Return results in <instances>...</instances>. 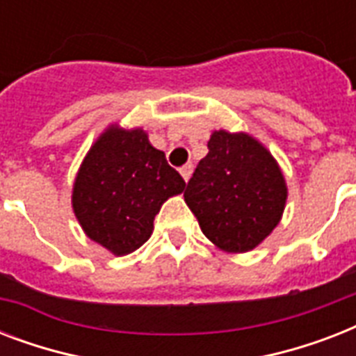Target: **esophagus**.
<instances>
[{"mask_svg": "<svg viewBox=\"0 0 356 356\" xmlns=\"http://www.w3.org/2000/svg\"><path fill=\"white\" fill-rule=\"evenodd\" d=\"M179 172H181V175H183L184 181H188L190 175H192V172H194V166H192V164H190V162H188V164H184V166L181 168Z\"/></svg>", "mask_w": 356, "mask_h": 356, "instance_id": "obj_1", "label": "esophagus"}]
</instances>
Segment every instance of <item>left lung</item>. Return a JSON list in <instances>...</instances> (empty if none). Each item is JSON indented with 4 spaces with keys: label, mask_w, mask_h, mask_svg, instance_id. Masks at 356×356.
<instances>
[{
    "label": "left lung",
    "mask_w": 356,
    "mask_h": 356,
    "mask_svg": "<svg viewBox=\"0 0 356 356\" xmlns=\"http://www.w3.org/2000/svg\"><path fill=\"white\" fill-rule=\"evenodd\" d=\"M288 188L281 168L248 133L214 131L184 201L216 248L245 253L281 222Z\"/></svg>",
    "instance_id": "obj_1"
}]
</instances>
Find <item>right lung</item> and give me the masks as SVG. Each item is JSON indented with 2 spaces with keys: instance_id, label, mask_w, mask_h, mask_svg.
<instances>
[{
  "instance_id": "add662e5",
  "label": "right lung",
  "mask_w": 356,
  "mask_h": 356,
  "mask_svg": "<svg viewBox=\"0 0 356 356\" xmlns=\"http://www.w3.org/2000/svg\"><path fill=\"white\" fill-rule=\"evenodd\" d=\"M184 186L145 131L111 125L81 164L72 207L86 236L122 257L149 240L162 203Z\"/></svg>"
}]
</instances>
